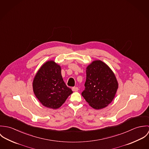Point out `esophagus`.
Returning a JSON list of instances; mask_svg holds the SVG:
<instances>
[{
  "label": "esophagus",
  "instance_id": "esophagus-1",
  "mask_svg": "<svg viewBox=\"0 0 149 149\" xmlns=\"http://www.w3.org/2000/svg\"><path fill=\"white\" fill-rule=\"evenodd\" d=\"M78 90H79V88H78V87H76V86H74V87H73V88H72V91H73L76 92V91H77Z\"/></svg>",
  "mask_w": 149,
  "mask_h": 149
}]
</instances>
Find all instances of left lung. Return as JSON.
<instances>
[{"mask_svg":"<svg viewBox=\"0 0 149 149\" xmlns=\"http://www.w3.org/2000/svg\"><path fill=\"white\" fill-rule=\"evenodd\" d=\"M85 89L81 93L92 108L99 109L107 106L113 99L118 83L111 69L103 62L93 61L86 68Z\"/></svg>","mask_w":149,"mask_h":149,"instance_id":"1","label":"left lung"}]
</instances>
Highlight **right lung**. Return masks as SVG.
<instances>
[{"label":"right lung","mask_w":149,"mask_h":149,"mask_svg":"<svg viewBox=\"0 0 149 149\" xmlns=\"http://www.w3.org/2000/svg\"><path fill=\"white\" fill-rule=\"evenodd\" d=\"M33 87L37 98L47 108L61 106L72 91L64 83L61 67L53 61L43 64L36 74Z\"/></svg>","instance_id":"add662e5"}]
</instances>
